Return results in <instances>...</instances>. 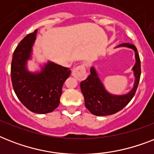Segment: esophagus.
<instances>
[{
  "label": "esophagus",
  "mask_w": 154,
  "mask_h": 154,
  "mask_svg": "<svg viewBox=\"0 0 154 154\" xmlns=\"http://www.w3.org/2000/svg\"><path fill=\"white\" fill-rule=\"evenodd\" d=\"M72 75L77 81H83L86 78L87 73L84 65H80L72 69Z\"/></svg>",
  "instance_id": "1"
}]
</instances>
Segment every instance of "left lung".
<instances>
[{
  "label": "left lung",
  "mask_w": 154,
  "mask_h": 154,
  "mask_svg": "<svg viewBox=\"0 0 154 154\" xmlns=\"http://www.w3.org/2000/svg\"><path fill=\"white\" fill-rule=\"evenodd\" d=\"M119 46L131 48L135 51L136 64L133 68L136 81L134 89L129 94L122 96H114L106 92L102 83L97 77L94 68L90 69L91 74L86 80L81 82V89L85 98V107L94 115L107 116L119 112L126 106L135 95L141 77V60L136 46L132 44H122Z\"/></svg>",
  "instance_id": "obj_1"
}]
</instances>
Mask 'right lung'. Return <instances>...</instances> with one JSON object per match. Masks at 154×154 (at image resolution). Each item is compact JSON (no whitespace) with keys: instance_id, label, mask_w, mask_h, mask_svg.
I'll use <instances>...</instances> for the list:
<instances>
[{"instance_id":"right-lung-1","label":"right lung","mask_w":154,"mask_h":154,"mask_svg":"<svg viewBox=\"0 0 154 154\" xmlns=\"http://www.w3.org/2000/svg\"><path fill=\"white\" fill-rule=\"evenodd\" d=\"M37 29L23 38L14 50L11 64V80L16 95L28 109L36 113L53 112L60 103L64 82L69 68L49 62L39 73L28 72L25 64L30 57Z\"/></svg>"}]
</instances>
